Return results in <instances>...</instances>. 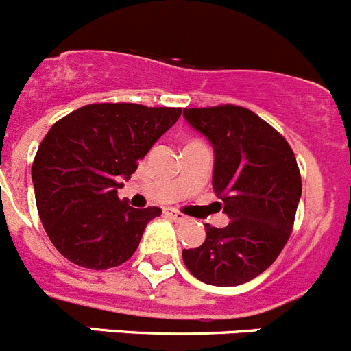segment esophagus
Here are the masks:
<instances>
[{
	"label": "esophagus",
	"mask_w": 351,
	"mask_h": 351,
	"mask_svg": "<svg viewBox=\"0 0 351 351\" xmlns=\"http://www.w3.org/2000/svg\"><path fill=\"white\" fill-rule=\"evenodd\" d=\"M167 215H169V217L172 218V220H176V221H184V220H186V217H184L182 213L176 211V209H167Z\"/></svg>",
	"instance_id": "34e87169"
}]
</instances>
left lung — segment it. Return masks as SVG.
Wrapping results in <instances>:
<instances>
[{
  "instance_id": "8db88e82",
  "label": "left lung",
  "mask_w": 351,
  "mask_h": 351,
  "mask_svg": "<svg viewBox=\"0 0 351 351\" xmlns=\"http://www.w3.org/2000/svg\"><path fill=\"white\" fill-rule=\"evenodd\" d=\"M182 117L215 152L213 190L229 226L206 223L204 243L182 250L190 274L211 286L248 282L274 265L291 234L300 170L282 134L247 108H184Z\"/></svg>"
}]
</instances>
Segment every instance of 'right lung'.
I'll list each match as a JSON object with an SVG mask.
<instances>
[{"mask_svg":"<svg viewBox=\"0 0 351 351\" xmlns=\"http://www.w3.org/2000/svg\"><path fill=\"white\" fill-rule=\"evenodd\" d=\"M181 117V108L99 103L53 124L35 154L32 181L42 226L65 259L106 269L138 248L160 208L134 209L119 199L138 161Z\"/></svg>","mask_w":351,"mask_h":351,"instance_id":"1","label":"right lung"}]
</instances>
